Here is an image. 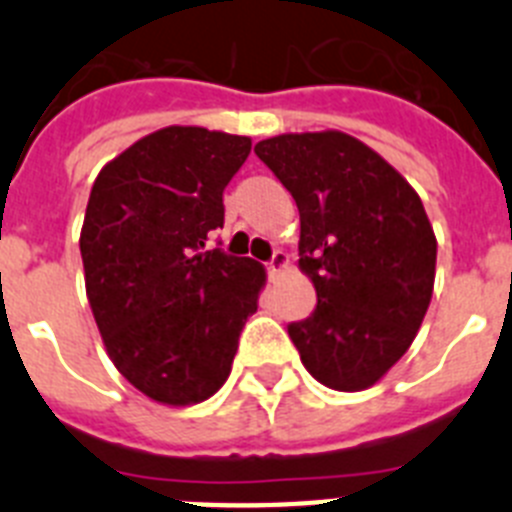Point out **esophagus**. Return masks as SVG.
<instances>
[{
    "label": "esophagus",
    "mask_w": 512,
    "mask_h": 512,
    "mask_svg": "<svg viewBox=\"0 0 512 512\" xmlns=\"http://www.w3.org/2000/svg\"><path fill=\"white\" fill-rule=\"evenodd\" d=\"M287 253L284 251H274L271 253V259H269V264H266V269H269V274L271 277H274V274H279V271H284L287 269Z\"/></svg>",
    "instance_id": "obj_1"
}]
</instances>
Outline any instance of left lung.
I'll list each match as a JSON object with an SVG mask.
<instances>
[{"instance_id":"1","label":"left lung","mask_w":512,"mask_h":512,"mask_svg":"<svg viewBox=\"0 0 512 512\" xmlns=\"http://www.w3.org/2000/svg\"><path fill=\"white\" fill-rule=\"evenodd\" d=\"M300 210V269L318 305L287 333L330 390L372 387L413 343L436 279L423 202L379 153L338 130L256 143Z\"/></svg>"}]
</instances>
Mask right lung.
Instances as JSON below:
<instances>
[{"mask_svg":"<svg viewBox=\"0 0 512 512\" xmlns=\"http://www.w3.org/2000/svg\"><path fill=\"white\" fill-rule=\"evenodd\" d=\"M251 138L205 128L146 135L99 171L81 261L112 364L164 405H192L225 384L264 266L207 235L223 228V192Z\"/></svg>","mask_w":512,"mask_h":512,"instance_id":"add662e5","label":"right lung"}]
</instances>
